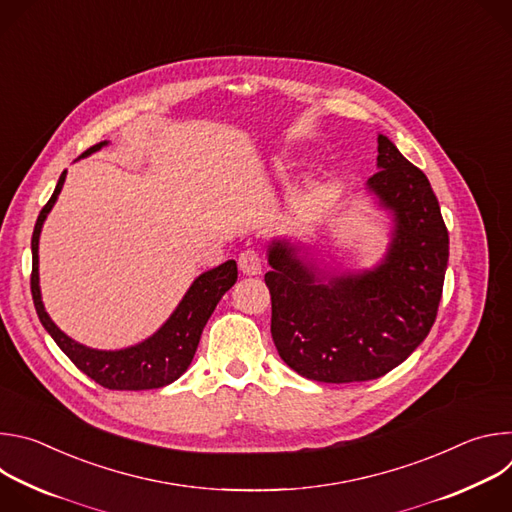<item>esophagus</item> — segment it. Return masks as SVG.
<instances>
[{
    "mask_svg": "<svg viewBox=\"0 0 512 512\" xmlns=\"http://www.w3.org/2000/svg\"><path fill=\"white\" fill-rule=\"evenodd\" d=\"M239 269L245 273V275H259L261 269H263V259L257 251L253 249H245L241 255H239Z\"/></svg>",
    "mask_w": 512,
    "mask_h": 512,
    "instance_id": "34e87169",
    "label": "esophagus"
}]
</instances>
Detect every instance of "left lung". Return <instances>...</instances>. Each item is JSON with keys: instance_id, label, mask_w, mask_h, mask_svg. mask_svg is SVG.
Here are the masks:
<instances>
[{"instance_id": "8db88e82", "label": "left lung", "mask_w": 512, "mask_h": 512, "mask_svg": "<svg viewBox=\"0 0 512 512\" xmlns=\"http://www.w3.org/2000/svg\"><path fill=\"white\" fill-rule=\"evenodd\" d=\"M379 172L367 192L391 218V239L371 269L342 271L312 247L273 239L271 336L289 369L318 383L387 375L425 340L450 257V237L427 176L379 133Z\"/></svg>"}]
</instances>
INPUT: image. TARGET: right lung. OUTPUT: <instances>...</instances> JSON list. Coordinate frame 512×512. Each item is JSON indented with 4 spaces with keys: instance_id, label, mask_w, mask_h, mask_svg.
Instances as JSON below:
<instances>
[{
    "instance_id": "obj_1",
    "label": "right lung",
    "mask_w": 512,
    "mask_h": 512,
    "mask_svg": "<svg viewBox=\"0 0 512 512\" xmlns=\"http://www.w3.org/2000/svg\"><path fill=\"white\" fill-rule=\"evenodd\" d=\"M109 141H101L93 148H89L81 158H87L101 148H105ZM79 158V160H81ZM66 180V170L60 174L58 184L40 210L38 221L32 235V298L36 306V314L46 328V332L54 338L58 348L77 364L87 377L99 383L105 389L115 391H145V389H160L176 379H180L198 348L202 330L212 316L216 304L237 281V263L233 259L221 263L214 269L200 273L176 310L170 318L150 336L133 346L119 348V350H99L89 348L77 340L66 336L48 316L42 294H40V273H38V245L44 221L52 206L58 200L62 184Z\"/></svg>"
}]
</instances>
